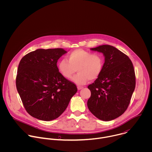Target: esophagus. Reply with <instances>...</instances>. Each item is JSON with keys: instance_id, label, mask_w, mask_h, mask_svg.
Returning <instances> with one entry per match:
<instances>
[{"instance_id": "esophagus-1", "label": "esophagus", "mask_w": 152, "mask_h": 152, "mask_svg": "<svg viewBox=\"0 0 152 152\" xmlns=\"http://www.w3.org/2000/svg\"><path fill=\"white\" fill-rule=\"evenodd\" d=\"M77 90H82V89L83 88V86H77Z\"/></svg>"}]
</instances>
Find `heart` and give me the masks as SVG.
Returning a JSON list of instances; mask_svg holds the SVG:
<instances>
[{"mask_svg":"<svg viewBox=\"0 0 152 152\" xmlns=\"http://www.w3.org/2000/svg\"><path fill=\"white\" fill-rule=\"evenodd\" d=\"M67 59H61L58 65L60 73L66 79H70L78 85L86 84L90 79H97L100 75L104 64V58L100 53H93L83 49H77L67 55Z\"/></svg>","mask_w":152,"mask_h":152,"instance_id":"b5f03b06","label":"heart"}]
</instances>
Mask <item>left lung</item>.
<instances>
[{"label":"left lung","instance_id":"obj_1","mask_svg":"<svg viewBox=\"0 0 152 152\" xmlns=\"http://www.w3.org/2000/svg\"><path fill=\"white\" fill-rule=\"evenodd\" d=\"M90 50L102 53L104 62L100 76L88 86L91 97L87 106L97 118L111 121L122 115L131 101L135 88L133 64L114 46L101 45Z\"/></svg>","mask_w":152,"mask_h":152}]
</instances>
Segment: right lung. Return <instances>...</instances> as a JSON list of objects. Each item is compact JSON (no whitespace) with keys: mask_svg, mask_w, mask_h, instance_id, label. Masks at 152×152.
I'll list each match as a JSON object with an SVG mask.
<instances>
[{"mask_svg":"<svg viewBox=\"0 0 152 152\" xmlns=\"http://www.w3.org/2000/svg\"><path fill=\"white\" fill-rule=\"evenodd\" d=\"M67 52L62 49H38L21 59L16 87L26 111L33 117L43 121L57 118L76 93V86L57 67L58 60Z\"/></svg>","mask_w":152,"mask_h":152,"instance_id":"1","label":"right lung"}]
</instances>
